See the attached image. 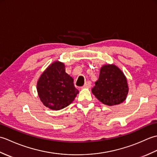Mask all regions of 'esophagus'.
Listing matches in <instances>:
<instances>
[{"label":"esophagus","mask_w":157,"mask_h":157,"mask_svg":"<svg viewBox=\"0 0 157 157\" xmlns=\"http://www.w3.org/2000/svg\"><path fill=\"white\" fill-rule=\"evenodd\" d=\"M82 88H91V83L90 82H87L85 83V84L84 85Z\"/></svg>","instance_id":"esophagus-1"}]
</instances>
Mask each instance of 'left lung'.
I'll use <instances>...</instances> for the list:
<instances>
[{
  "label": "left lung",
  "mask_w": 157,
  "mask_h": 157,
  "mask_svg": "<svg viewBox=\"0 0 157 157\" xmlns=\"http://www.w3.org/2000/svg\"><path fill=\"white\" fill-rule=\"evenodd\" d=\"M128 90V82L121 70L115 65H105L92 92L103 104L113 106L124 101Z\"/></svg>",
  "instance_id": "obj_1"
}]
</instances>
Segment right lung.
Instances as JSON below:
<instances>
[{
    "mask_svg": "<svg viewBox=\"0 0 157 157\" xmlns=\"http://www.w3.org/2000/svg\"><path fill=\"white\" fill-rule=\"evenodd\" d=\"M39 98L46 107L60 110L74 101L79 91L73 79L65 72L64 63L55 61L42 73L37 83Z\"/></svg>",
    "mask_w": 157,
    "mask_h": 157,
    "instance_id": "1",
    "label": "right lung"
}]
</instances>
